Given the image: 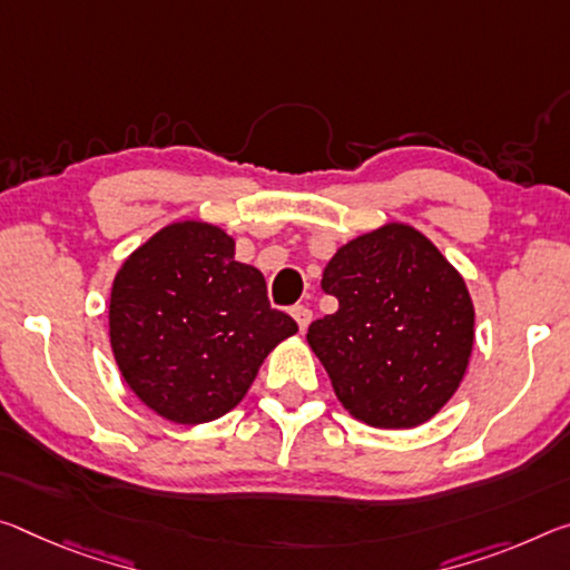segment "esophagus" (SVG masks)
<instances>
[{
    "instance_id": "obj_1",
    "label": "esophagus",
    "mask_w": 570,
    "mask_h": 570,
    "mask_svg": "<svg viewBox=\"0 0 570 570\" xmlns=\"http://www.w3.org/2000/svg\"><path fill=\"white\" fill-rule=\"evenodd\" d=\"M292 317H294V322L299 324V330L304 332L306 327H309V322H312V312L306 309V306H294L292 309Z\"/></svg>"
}]
</instances>
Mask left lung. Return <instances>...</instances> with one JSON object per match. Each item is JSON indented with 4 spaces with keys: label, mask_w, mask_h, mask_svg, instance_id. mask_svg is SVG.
<instances>
[{
    "label": "left lung",
    "mask_w": 570,
    "mask_h": 570,
    "mask_svg": "<svg viewBox=\"0 0 570 570\" xmlns=\"http://www.w3.org/2000/svg\"><path fill=\"white\" fill-rule=\"evenodd\" d=\"M340 309L306 342L350 415L375 429L431 421L464 381L474 302L464 276L409 223H383L334 250L322 274Z\"/></svg>",
    "instance_id": "left-lung-1"
}]
</instances>
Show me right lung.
Segmentation results:
<instances>
[{
    "label": "right lung",
    "mask_w": 570,
    "mask_h": 570,
    "mask_svg": "<svg viewBox=\"0 0 570 570\" xmlns=\"http://www.w3.org/2000/svg\"><path fill=\"white\" fill-rule=\"evenodd\" d=\"M271 309L258 268L236 238L177 220L129 253L108 299V337L134 395L165 421L197 426L246 399L268 352L296 334Z\"/></svg>",
    "instance_id": "right-lung-1"
}]
</instances>
